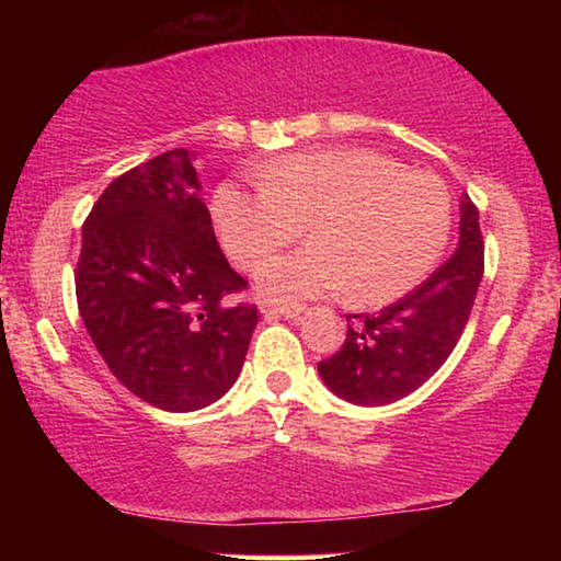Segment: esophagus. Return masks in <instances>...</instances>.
<instances>
[{
	"mask_svg": "<svg viewBox=\"0 0 561 561\" xmlns=\"http://www.w3.org/2000/svg\"><path fill=\"white\" fill-rule=\"evenodd\" d=\"M260 311H263L265 317L296 319V317H301L304 306H298V304H260Z\"/></svg>",
	"mask_w": 561,
	"mask_h": 561,
	"instance_id": "esophagus-1",
	"label": "esophagus"
}]
</instances>
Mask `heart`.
<instances>
[{"label":"heart","instance_id":"b5f03b06","mask_svg":"<svg viewBox=\"0 0 561 561\" xmlns=\"http://www.w3.org/2000/svg\"><path fill=\"white\" fill-rule=\"evenodd\" d=\"M257 175L255 188H217L214 221L227 255L244 271L307 227L311 249L260 267L257 288L275 301L350 288L359 306L390 304L416 288L447 248L449 188L380 152H294Z\"/></svg>","mask_w":561,"mask_h":561}]
</instances>
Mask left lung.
Segmentation results:
<instances>
[{"label":"left lung","instance_id":"8db88e82","mask_svg":"<svg viewBox=\"0 0 561 561\" xmlns=\"http://www.w3.org/2000/svg\"><path fill=\"white\" fill-rule=\"evenodd\" d=\"M482 267L480 211L465 194L455 255L401 301L370 317H347L342 350L319 363L324 386L355 405H386L424 386L465 332Z\"/></svg>","mask_w":561,"mask_h":561}]
</instances>
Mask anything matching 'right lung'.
I'll return each mask as SVG.
<instances>
[{"label":"right lung","mask_w":561,"mask_h":561,"mask_svg":"<svg viewBox=\"0 0 561 561\" xmlns=\"http://www.w3.org/2000/svg\"><path fill=\"white\" fill-rule=\"evenodd\" d=\"M194 156L168 150L114 179L81 229L76 301L114 378L156 409L188 413L234 386L257 306L229 298V267L198 196Z\"/></svg>","instance_id":"add662e5"}]
</instances>
